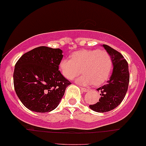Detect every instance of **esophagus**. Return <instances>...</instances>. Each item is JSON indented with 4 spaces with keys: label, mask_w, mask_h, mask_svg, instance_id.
Segmentation results:
<instances>
[{
    "label": "esophagus",
    "mask_w": 146,
    "mask_h": 146,
    "mask_svg": "<svg viewBox=\"0 0 146 146\" xmlns=\"http://www.w3.org/2000/svg\"><path fill=\"white\" fill-rule=\"evenodd\" d=\"M81 90L82 91H84V92H87V91H89V89H87V88H82L81 87Z\"/></svg>",
    "instance_id": "34e87169"
}]
</instances>
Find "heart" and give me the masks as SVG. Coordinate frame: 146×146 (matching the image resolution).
Wrapping results in <instances>:
<instances>
[{"label": "heart", "mask_w": 146, "mask_h": 146, "mask_svg": "<svg viewBox=\"0 0 146 146\" xmlns=\"http://www.w3.org/2000/svg\"><path fill=\"white\" fill-rule=\"evenodd\" d=\"M113 61L106 50H82L73 52L70 60L62 59L60 62L62 75L68 80H73L81 73L77 82L82 85L96 86L104 84L111 75Z\"/></svg>", "instance_id": "1"}]
</instances>
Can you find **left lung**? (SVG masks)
<instances>
[{
	"label": "left lung",
	"instance_id": "left-lung-1",
	"mask_svg": "<svg viewBox=\"0 0 146 146\" xmlns=\"http://www.w3.org/2000/svg\"><path fill=\"white\" fill-rule=\"evenodd\" d=\"M102 46L111 55L113 68L107 84L97 89L100 92L99 102L89 105L91 110L100 113L111 111L121 104L125 96L129 82L128 64L124 57L107 45Z\"/></svg>",
	"mask_w": 146,
	"mask_h": 146
}]
</instances>
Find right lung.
<instances>
[{"mask_svg":"<svg viewBox=\"0 0 146 146\" xmlns=\"http://www.w3.org/2000/svg\"><path fill=\"white\" fill-rule=\"evenodd\" d=\"M62 50L39 46L23 54L15 64L14 86L25 107L45 113L58 106L66 88L71 84L61 74Z\"/></svg>","mask_w":146,"mask_h":146,"instance_id":"add662e5","label":"right lung"}]
</instances>
